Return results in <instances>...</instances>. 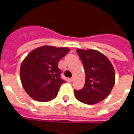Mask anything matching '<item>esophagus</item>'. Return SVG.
I'll use <instances>...</instances> for the list:
<instances>
[{
    "instance_id": "34e87169",
    "label": "esophagus",
    "mask_w": 134,
    "mask_h": 134,
    "mask_svg": "<svg viewBox=\"0 0 134 134\" xmlns=\"http://www.w3.org/2000/svg\"><path fill=\"white\" fill-rule=\"evenodd\" d=\"M73 80H74V79H73V78H70V79H68V81L70 82H72Z\"/></svg>"
}]
</instances>
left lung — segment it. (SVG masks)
I'll return each instance as SVG.
<instances>
[{
	"instance_id": "obj_1",
	"label": "left lung",
	"mask_w": 134,
	"mask_h": 134,
	"mask_svg": "<svg viewBox=\"0 0 134 134\" xmlns=\"http://www.w3.org/2000/svg\"><path fill=\"white\" fill-rule=\"evenodd\" d=\"M85 71V84L80 90H74L80 102L93 105L102 101L111 93L115 81L114 68L107 57L94 49H77Z\"/></svg>"
}]
</instances>
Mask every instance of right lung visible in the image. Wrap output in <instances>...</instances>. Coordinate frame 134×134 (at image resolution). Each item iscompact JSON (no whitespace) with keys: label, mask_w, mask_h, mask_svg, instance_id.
Instances as JSON below:
<instances>
[{"label":"right lung","mask_w":134,"mask_h":134,"mask_svg":"<svg viewBox=\"0 0 134 134\" xmlns=\"http://www.w3.org/2000/svg\"><path fill=\"white\" fill-rule=\"evenodd\" d=\"M67 48L45 46L31 52L21 65L20 77L26 93L34 100L48 102L56 97L62 84L58 64L69 52Z\"/></svg>","instance_id":"obj_1"}]
</instances>
